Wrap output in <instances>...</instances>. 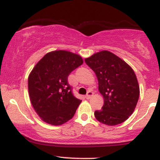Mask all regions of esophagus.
Masks as SVG:
<instances>
[{
  "label": "esophagus",
  "mask_w": 160,
  "mask_h": 160,
  "mask_svg": "<svg viewBox=\"0 0 160 160\" xmlns=\"http://www.w3.org/2000/svg\"><path fill=\"white\" fill-rule=\"evenodd\" d=\"M93 95V92H91V91H89L87 92V94H86V98H87V99H89V98H90Z\"/></svg>",
  "instance_id": "obj_1"
}]
</instances>
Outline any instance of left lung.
<instances>
[{"label":"left lung","instance_id":"8db88e82","mask_svg":"<svg viewBox=\"0 0 160 160\" xmlns=\"http://www.w3.org/2000/svg\"><path fill=\"white\" fill-rule=\"evenodd\" d=\"M85 62L96 74L98 90L104 100L102 110L95 111V118L108 126L123 122L133 113L140 94L132 68L105 50L95 53Z\"/></svg>","mask_w":160,"mask_h":160}]
</instances>
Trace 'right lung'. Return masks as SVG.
<instances>
[{
    "instance_id": "right-lung-1",
    "label": "right lung",
    "mask_w": 160,
    "mask_h": 160,
    "mask_svg": "<svg viewBox=\"0 0 160 160\" xmlns=\"http://www.w3.org/2000/svg\"><path fill=\"white\" fill-rule=\"evenodd\" d=\"M83 63L79 55L68 51L46 54L28 77V92L32 104L47 123L59 126L74 117L82 102L73 94L69 74Z\"/></svg>"
}]
</instances>
